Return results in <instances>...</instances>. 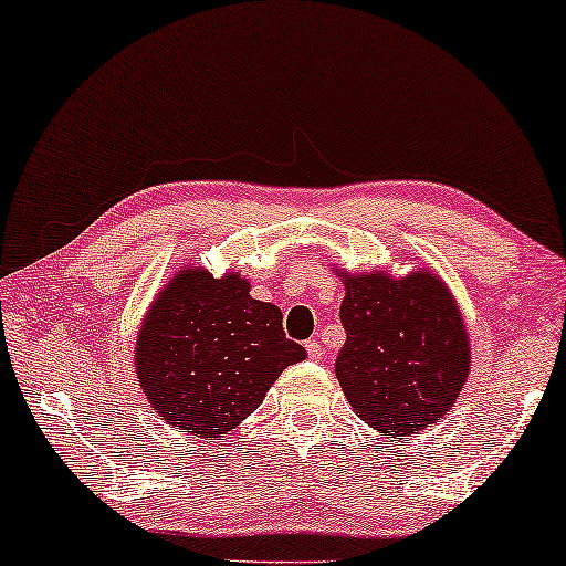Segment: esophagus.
I'll use <instances>...</instances> for the list:
<instances>
[{
	"instance_id": "esophagus-1",
	"label": "esophagus",
	"mask_w": 566,
	"mask_h": 566,
	"mask_svg": "<svg viewBox=\"0 0 566 566\" xmlns=\"http://www.w3.org/2000/svg\"><path fill=\"white\" fill-rule=\"evenodd\" d=\"M306 353H308V358H312V360H322L324 358V347H322V343H316V339H308Z\"/></svg>"
}]
</instances>
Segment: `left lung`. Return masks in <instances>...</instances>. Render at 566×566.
Wrapping results in <instances>:
<instances>
[{"instance_id":"1","label":"left lung","mask_w":566,"mask_h":566,"mask_svg":"<svg viewBox=\"0 0 566 566\" xmlns=\"http://www.w3.org/2000/svg\"><path fill=\"white\" fill-rule=\"evenodd\" d=\"M335 273L345 283L339 322L347 339L335 366L345 399L391 438L432 428L471 370L469 332L451 289L428 268L405 277Z\"/></svg>"}]
</instances>
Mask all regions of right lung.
<instances>
[{
	"instance_id": "obj_1",
	"label": "right lung",
	"mask_w": 566,
	"mask_h": 566,
	"mask_svg": "<svg viewBox=\"0 0 566 566\" xmlns=\"http://www.w3.org/2000/svg\"><path fill=\"white\" fill-rule=\"evenodd\" d=\"M239 273L185 265L146 308L134 347L144 397L175 430L219 440L262 405L270 386L306 358L285 337L275 304L250 296Z\"/></svg>"
}]
</instances>
